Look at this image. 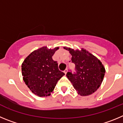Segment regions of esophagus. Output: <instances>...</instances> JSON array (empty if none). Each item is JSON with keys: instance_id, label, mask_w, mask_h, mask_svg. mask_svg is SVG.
<instances>
[{"instance_id": "esophagus-1", "label": "esophagus", "mask_w": 123, "mask_h": 123, "mask_svg": "<svg viewBox=\"0 0 123 123\" xmlns=\"http://www.w3.org/2000/svg\"><path fill=\"white\" fill-rule=\"evenodd\" d=\"M67 72H68V70H67V68H66V69L64 70V73H65V74H66V75L67 74Z\"/></svg>"}]
</instances>
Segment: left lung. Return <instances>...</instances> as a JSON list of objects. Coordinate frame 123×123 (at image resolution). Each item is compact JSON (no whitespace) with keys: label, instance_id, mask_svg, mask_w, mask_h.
I'll return each mask as SVG.
<instances>
[{"label":"left lung","instance_id":"left-lung-1","mask_svg":"<svg viewBox=\"0 0 123 123\" xmlns=\"http://www.w3.org/2000/svg\"><path fill=\"white\" fill-rule=\"evenodd\" d=\"M72 55V62L75 65V72H68L66 75L74 89L80 96L94 93L100 87L105 69L100 60L86 49L74 50L64 47Z\"/></svg>","mask_w":123,"mask_h":123}]
</instances>
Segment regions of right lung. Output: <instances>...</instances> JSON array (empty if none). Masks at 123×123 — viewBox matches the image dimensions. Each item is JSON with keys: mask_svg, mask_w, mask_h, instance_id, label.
<instances>
[{"mask_svg": "<svg viewBox=\"0 0 123 123\" xmlns=\"http://www.w3.org/2000/svg\"><path fill=\"white\" fill-rule=\"evenodd\" d=\"M59 49L43 46L34 51L24 59L21 66L23 80L37 96L45 97L53 91L59 80L65 74L58 68L52 56Z\"/></svg>", "mask_w": 123, "mask_h": 123, "instance_id": "obj_1", "label": "right lung"}]
</instances>
